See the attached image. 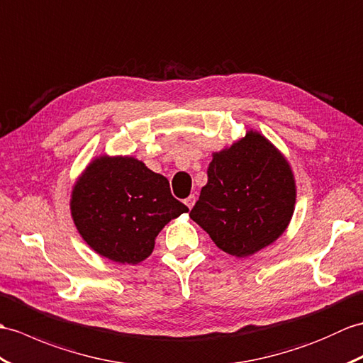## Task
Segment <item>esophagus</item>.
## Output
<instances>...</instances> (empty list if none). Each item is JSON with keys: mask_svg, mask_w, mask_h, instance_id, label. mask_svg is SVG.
<instances>
[{"mask_svg": "<svg viewBox=\"0 0 363 363\" xmlns=\"http://www.w3.org/2000/svg\"><path fill=\"white\" fill-rule=\"evenodd\" d=\"M185 202V206H187L189 208H191L193 206H195V202H196V198H195V195H190L187 199L184 201Z\"/></svg>", "mask_w": 363, "mask_h": 363, "instance_id": "34e87169", "label": "esophagus"}]
</instances>
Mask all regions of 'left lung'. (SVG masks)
<instances>
[{
	"mask_svg": "<svg viewBox=\"0 0 363 363\" xmlns=\"http://www.w3.org/2000/svg\"><path fill=\"white\" fill-rule=\"evenodd\" d=\"M207 184L190 218L225 254L244 258L281 237L296 210L288 159L257 130L212 153Z\"/></svg>",
	"mask_w": 363,
	"mask_h": 363,
	"instance_id": "1",
	"label": "left lung"
}]
</instances>
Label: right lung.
Wrapping results in <instances>:
<instances>
[{
	"mask_svg": "<svg viewBox=\"0 0 363 363\" xmlns=\"http://www.w3.org/2000/svg\"><path fill=\"white\" fill-rule=\"evenodd\" d=\"M71 216L88 246L116 263L138 264L165 224L189 208L170 184L133 156H96L72 185Z\"/></svg>",
	"mask_w": 363,
	"mask_h": 363,
	"instance_id": "right-lung-1",
	"label": "right lung"
}]
</instances>
